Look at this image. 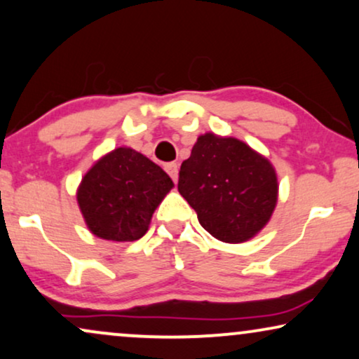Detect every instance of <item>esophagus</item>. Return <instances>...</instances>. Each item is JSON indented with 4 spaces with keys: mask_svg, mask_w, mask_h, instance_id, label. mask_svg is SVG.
I'll list each match as a JSON object with an SVG mask.
<instances>
[{
    "mask_svg": "<svg viewBox=\"0 0 359 359\" xmlns=\"http://www.w3.org/2000/svg\"><path fill=\"white\" fill-rule=\"evenodd\" d=\"M165 170H166V173H168L170 176H171V180L175 181H178V170H180V166H178V163H168V165H165Z\"/></svg>",
    "mask_w": 359,
    "mask_h": 359,
    "instance_id": "1",
    "label": "esophagus"
}]
</instances>
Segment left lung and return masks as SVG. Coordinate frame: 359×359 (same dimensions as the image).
Returning a JSON list of instances; mask_svg holds the SVG:
<instances>
[{
	"label": "left lung",
	"instance_id": "1",
	"mask_svg": "<svg viewBox=\"0 0 359 359\" xmlns=\"http://www.w3.org/2000/svg\"><path fill=\"white\" fill-rule=\"evenodd\" d=\"M276 170L235 137L199 135L180 170L178 191L199 224L220 242L243 243L262 232L278 203Z\"/></svg>",
	"mask_w": 359,
	"mask_h": 359
}]
</instances>
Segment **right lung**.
Listing matches in <instances>:
<instances>
[{
  "mask_svg": "<svg viewBox=\"0 0 359 359\" xmlns=\"http://www.w3.org/2000/svg\"><path fill=\"white\" fill-rule=\"evenodd\" d=\"M173 186L170 176L145 155L119 147L86 171L76 201L93 235L134 242L147 233L155 209Z\"/></svg>",
  "mask_w": 359,
  "mask_h": 359,
  "instance_id": "obj_1",
  "label": "right lung"
}]
</instances>
